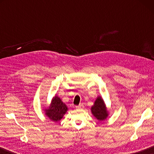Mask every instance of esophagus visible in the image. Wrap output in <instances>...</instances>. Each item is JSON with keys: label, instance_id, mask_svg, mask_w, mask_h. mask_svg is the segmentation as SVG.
Wrapping results in <instances>:
<instances>
[{"label": "esophagus", "instance_id": "obj_1", "mask_svg": "<svg viewBox=\"0 0 154 154\" xmlns=\"http://www.w3.org/2000/svg\"><path fill=\"white\" fill-rule=\"evenodd\" d=\"M75 107H76V109H82L83 108V105H82V104H81V105H79L76 106H75Z\"/></svg>", "mask_w": 154, "mask_h": 154}]
</instances>
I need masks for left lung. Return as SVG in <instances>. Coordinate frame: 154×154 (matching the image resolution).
Segmentation results:
<instances>
[{
    "mask_svg": "<svg viewBox=\"0 0 154 154\" xmlns=\"http://www.w3.org/2000/svg\"><path fill=\"white\" fill-rule=\"evenodd\" d=\"M94 116L99 121H103L108 117V111L101 96H98L91 108Z\"/></svg>",
    "mask_w": 154,
    "mask_h": 154,
    "instance_id": "left-lung-1",
    "label": "left lung"
}]
</instances>
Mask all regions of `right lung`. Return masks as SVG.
Wrapping results in <instances>:
<instances>
[{"label":"right lung","instance_id":"right-lung-1","mask_svg":"<svg viewBox=\"0 0 154 154\" xmlns=\"http://www.w3.org/2000/svg\"><path fill=\"white\" fill-rule=\"evenodd\" d=\"M68 108L58 96L52 98L51 103L48 109H45V114L51 121L57 122L63 118Z\"/></svg>","mask_w":154,"mask_h":154}]
</instances>
